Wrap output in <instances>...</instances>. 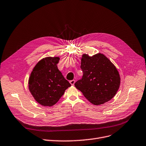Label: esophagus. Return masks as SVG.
<instances>
[{
	"instance_id": "obj_1",
	"label": "esophagus",
	"mask_w": 146,
	"mask_h": 146,
	"mask_svg": "<svg viewBox=\"0 0 146 146\" xmlns=\"http://www.w3.org/2000/svg\"><path fill=\"white\" fill-rule=\"evenodd\" d=\"M70 84L72 85H74V84L75 83V80H72L70 81Z\"/></svg>"
}]
</instances>
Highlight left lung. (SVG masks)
Listing matches in <instances>:
<instances>
[{
    "instance_id": "left-lung-1",
    "label": "left lung",
    "mask_w": 146,
    "mask_h": 146,
    "mask_svg": "<svg viewBox=\"0 0 146 146\" xmlns=\"http://www.w3.org/2000/svg\"><path fill=\"white\" fill-rule=\"evenodd\" d=\"M80 68L83 76L74 85L94 105L110 101L118 91L120 78L115 66L103 54H83Z\"/></svg>"
}]
</instances>
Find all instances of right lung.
<instances>
[{"label":"right lung","mask_w":146,"mask_h":146,"mask_svg":"<svg viewBox=\"0 0 146 146\" xmlns=\"http://www.w3.org/2000/svg\"><path fill=\"white\" fill-rule=\"evenodd\" d=\"M60 58L45 57L38 62L30 74L29 89L37 102L52 106L58 102L70 84L58 69Z\"/></svg>","instance_id":"obj_1"}]
</instances>
